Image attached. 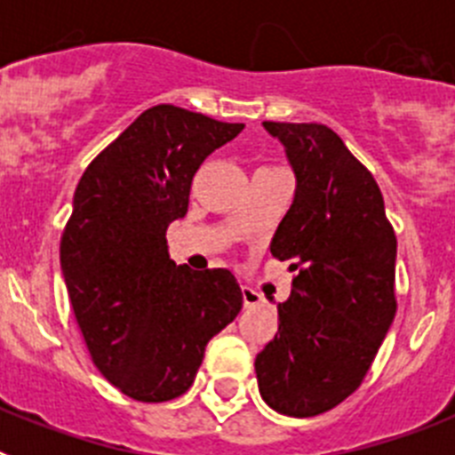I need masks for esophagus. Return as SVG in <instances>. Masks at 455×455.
<instances>
[{"mask_svg": "<svg viewBox=\"0 0 455 455\" xmlns=\"http://www.w3.org/2000/svg\"><path fill=\"white\" fill-rule=\"evenodd\" d=\"M241 293H243V305L246 307H255V305L262 303V293H257L252 287H243Z\"/></svg>", "mask_w": 455, "mask_h": 455, "instance_id": "esophagus-1", "label": "esophagus"}]
</instances>
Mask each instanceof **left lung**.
<instances>
[{"label": "left lung", "instance_id": "1", "mask_svg": "<svg viewBox=\"0 0 455 455\" xmlns=\"http://www.w3.org/2000/svg\"><path fill=\"white\" fill-rule=\"evenodd\" d=\"M287 150L296 196L271 255L293 271L277 332L255 357L262 399L315 417L351 396L396 315V235L383 193L344 140L319 123H264Z\"/></svg>", "mask_w": 455, "mask_h": 455}]
</instances>
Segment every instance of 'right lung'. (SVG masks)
<instances>
[{
  "label": "right lung",
  "mask_w": 455,
  "mask_h": 455,
  "mask_svg": "<svg viewBox=\"0 0 455 455\" xmlns=\"http://www.w3.org/2000/svg\"><path fill=\"white\" fill-rule=\"evenodd\" d=\"M241 130L156 104L88 164L75 191L61 235L68 299L100 373L143 403L182 396L209 339L243 305L228 268L178 267L166 246L200 164Z\"/></svg>",
  "instance_id": "obj_1"
}]
</instances>
